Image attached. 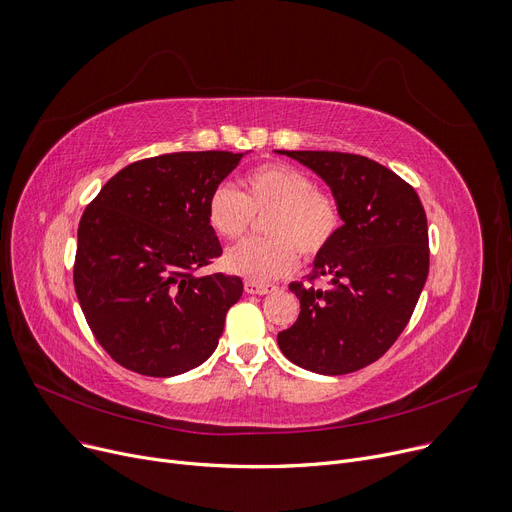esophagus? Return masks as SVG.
I'll use <instances>...</instances> for the list:
<instances>
[{"mask_svg":"<svg viewBox=\"0 0 512 512\" xmlns=\"http://www.w3.org/2000/svg\"><path fill=\"white\" fill-rule=\"evenodd\" d=\"M244 291H247L249 295H268V293L276 291V286H272V284H259V282L247 280V282H244Z\"/></svg>","mask_w":512,"mask_h":512,"instance_id":"1","label":"esophagus"}]
</instances>
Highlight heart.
Segmentation results:
<instances>
[{"label":"heart","mask_w":512,"mask_h":512,"mask_svg":"<svg viewBox=\"0 0 512 512\" xmlns=\"http://www.w3.org/2000/svg\"><path fill=\"white\" fill-rule=\"evenodd\" d=\"M263 219L265 238L242 240L228 249L226 268L253 282L274 280L297 265V251L305 259L320 257L341 228L335 196L316 188L311 177L284 163L261 165L244 175L242 190L221 184L207 198V221L221 238H240Z\"/></svg>","instance_id":"heart-1"}]
</instances>
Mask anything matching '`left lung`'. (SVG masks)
Returning <instances> with one entry per match:
<instances>
[{
    "label": "left lung",
    "mask_w": 512,
    "mask_h": 512,
    "mask_svg": "<svg viewBox=\"0 0 512 512\" xmlns=\"http://www.w3.org/2000/svg\"><path fill=\"white\" fill-rule=\"evenodd\" d=\"M318 173L339 203L343 226L314 259L309 280L291 282L297 322L278 332L280 351L318 374L360 370L397 341L429 276L427 215L414 188L368 157L328 150H280Z\"/></svg>",
    "instance_id": "1"
}]
</instances>
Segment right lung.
I'll return each mask as SVG.
<instances>
[{
  "label": "right lung",
  "mask_w": 512,
  "mask_h": 512,
  "mask_svg": "<svg viewBox=\"0 0 512 512\" xmlns=\"http://www.w3.org/2000/svg\"><path fill=\"white\" fill-rule=\"evenodd\" d=\"M240 159L205 150L136 161L85 207L75 293L96 341L123 368L165 379L215 351L242 280L194 272L221 255L207 198Z\"/></svg>",
  "instance_id": "add662e5"
}]
</instances>
